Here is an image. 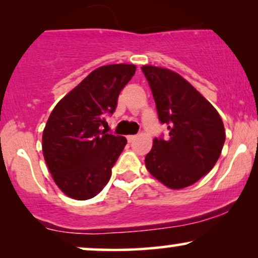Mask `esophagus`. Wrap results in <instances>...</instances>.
Masks as SVG:
<instances>
[{"mask_svg":"<svg viewBox=\"0 0 258 258\" xmlns=\"http://www.w3.org/2000/svg\"><path fill=\"white\" fill-rule=\"evenodd\" d=\"M137 138V136H132V135H130V136H127V141L130 142V143H131V142H133L135 141V139Z\"/></svg>","mask_w":258,"mask_h":258,"instance_id":"34e87169","label":"esophagus"}]
</instances>
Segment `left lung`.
I'll use <instances>...</instances> for the list:
<instances>
[{"instance_id":"left-lung-1","label":"left lung","mask_w":258,"mask_h":258,"mask_svg":"<svg viewBox=\"0 0 258 258\" xmlns=\"http://www.w3.org/2000/svg\"><path fill=\"white\" fill-rule=\"evenodd\" d=\"M159 120L170 138H155L146 156L154 178L170 189H182L209 173L222 153L226 131L215 106L179 74L143 65Z\"/></svg>"}]
</instances>
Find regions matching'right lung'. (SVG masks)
I'll use <instances>...</instances> for the list:
<instances>
[{
	"label": "right lung",
	"instance_id": "add662e5",
	"mask_svg": "<svg viewBox=\"0 0 258 258\" xmlns=\"http://www.w3.org/2000/svg\"><path fill=\"white\" fill-rule=\"evenodd\" d=\"M136 73L133 64L103 65L54 106L42 135V153L55 184L67 197L87 200L109 182L127 141L102 130L121 90Z\"/></svg>",
	"mask_w": 258,
	"mask_h": 258
}]
</instances>
